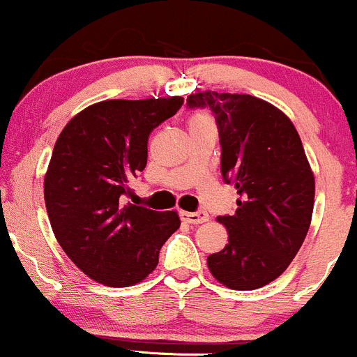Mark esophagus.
Instances as JSON below:
<instances>
[{"instance_id":"34e87169","label":"esophagus","mask_w":357,"mask_h":357,"mask_svg":"<svg viewBox=\"0 0 357 357\" xmlns=\"http://www.w3.org/2000/svg\"><path fill=\"white\" fill-rule=\"evenodd\" d=\"M183 220L191 223V225H198V223H203L208 220V213L205 210H198V211H183L181 213Z\"/></svg>"}]
</instances>
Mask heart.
<instances>
[{"label": "heart", "instance_id": "b5f03b06", "mask_svg": "<svg viewBox=\"0 0 357 357\" xmlns=\"http://www.w3.org/2000/svg\"><path fill=\"white\" fill-rule=\"evenodd\" d=\"M190 125L191 127H211V120H210V116H206V115H195L193 119H191V121H190Z\"/></svg>", "mask_w": 357, "mask_h": 357}]
</instances>
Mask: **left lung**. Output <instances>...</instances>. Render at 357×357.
I'll list each match as a JSON object with an SVG mask.
<instances>
[{
    "label": "left lung",
    "instance_id": "left-lung-1",
    "mask_svg": "<svg viewBox=\"0 0 357 357\" xmlns=\"http://www.w3.org/2000/svg\"><path fill=\"white\" fill-rule=\"evenodd\" d=\"M188 108H208L220 137V171L237 190V210L217 220L229 244L210 254L215 280L256 289L276 280L296 256L312 222L315 179L291 120L250 95L195 93Z\"/></svg>",
    "mask_w": 357,
    "mask_h": 357
}]
</instances>
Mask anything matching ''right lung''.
Wrapping results in <instances>:
<instances>
[{"label": "right lung", "instance_id": "add662e5", "mask_svg": "<svg viewBox=\"0 0 357 357\" xmlns=\"http://www.w3.org/2000/svg\"><path fill=\"white\" fill-rule=\"evenodd\" d=\"M183 101H100L77 113L54 146L44 181L54 236L69 259L105 287H132L147 278L162 244L179 229L176 211L127 198L147 164L149 135Z\"/></svg>", "mask_w": 357, "mask_h": 357}]
</instances>
